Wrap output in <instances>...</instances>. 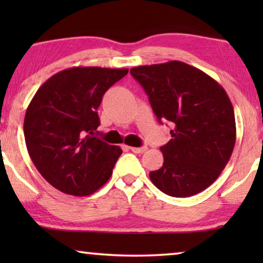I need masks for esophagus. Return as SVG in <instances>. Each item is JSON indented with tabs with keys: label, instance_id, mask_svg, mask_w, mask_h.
Segmentation results:
<instances>
[{
	"label": "esophagus",
	"instance_id": "obj_1",
	"mask_svg": "<svg viewBox=\"0 0 263 263\" xmlns=\"http://www.w3.org/2000/svg\"><path fill=\"white\" fill-rule=\"evenodd\" d=\"M129 149H130L132 152H134V153H143L147 149V147L146 146H143V147H129Z\"/></svg>",
	"mask_w": 263,
	"mask_h": 263
}]
</instances>
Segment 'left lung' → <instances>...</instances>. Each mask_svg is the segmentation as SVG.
I'll return each mask as SVG.
<instances>
[{
  "mask_svg": "<svg viewBox=\"0 0 263 263\" xmlns=\"http://www.w3.org/2000/svg\"><path fill=\"white\" fill-rule=\"evenodd\" d=\"M130 74L148 96L158 121L171 123L161 146L164 163L151 171L158 189L188 197L208 188L229 163L236 143L235 111L225 89L181 61L140 66Z\"/></svg>",
  "mask_w": 263,
  "mask_h": 263,
  "instance_id": "1",
  "label": "left lung"
}]
</instances>
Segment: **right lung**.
Returning a JSON list of instances; mask_svg holds the SVG:
<instances>
[{"label":"right lung","instance_id":"add662e5","mask_svg":"<svg viewBox=\"0 0 263 263\" xmlns=\"http://www.w3.org/2000/svg\"><path fill=\"white\" fill-rule=\"evenodd\" d=\"M128 69L73 67L43 84L27 107L25 142L46 182L64 194L87 196L109 181L121 147L96 138L103 96ZM98 133V132H97Z\"/></svg>","mask_w":263,"mask_h":263}]
</instances>
